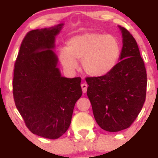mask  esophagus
<instances>
[{
	"instance_id": "esophagus-1",
	"label": "esophagus",
	"mask_w": 158,
	"mask_h": 158,
	"mask_svg": "<svg viewBox=\"0 0 158 158\" xmlns=\"http://www.w3.org/2000/svg\"><path fill=\"white\" fill-rule=\"evenodd\" d=\"M81 87H82V92H83V93H85V92H86V91H87V87H88L87 84L85 83V82H84V83H82V84H81Z\"/></svg>"
}]
</instances>
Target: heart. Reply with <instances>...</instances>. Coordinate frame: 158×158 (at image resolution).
Instances as JSON below:
<instances>
[{
	"instance_id": "1",
	"label": "heart",
	"mask_w": 158,
	"mask_h": 158,
	"mask_svg": "<svg viewBox=\"0 0 158 158\" xmlns=\"http://www.w3.org/2000/svg\"><path fill=\"white\" fill-rule=\"evenodd\" d=\"M121 54V44L116 36L98 32H88L72 36L66 47L60 51V60L68 70L79 67L87 75L100 77L109 74L116 66Z\"/></svg>"
}]
</instances>
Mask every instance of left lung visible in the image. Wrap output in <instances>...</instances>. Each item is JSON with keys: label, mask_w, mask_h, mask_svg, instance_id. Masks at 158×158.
Returning a JSON list of instances; mask_svg holds the SVG:
<instances>
[{"label": "left lung", "mask_w": 158, "mask_h": 158, "mask_svg": "<svg viewBox=\"0 0 158 158\" xmlns=\"http://www.w3.org/2000/svg\"><path fill=\"white\" fill-rule=\"evenodd\" d=\"M120 29L123 36L121 61L106 76L85 78L95 121L109 132L129 128L146 98L147 73L138 44L128 30Z\"/></svg>", "instance_id": "8db88e82"}]
</instances>
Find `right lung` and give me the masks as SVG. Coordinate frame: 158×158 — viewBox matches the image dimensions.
<instances>
[{"instance_id": "add662e5", "label": "right lung", "mask_w": 158, "mask_h": 158, "mask_svg": "<svg viewBox=\"0 0 158 158\" xmlns=\"http://www.w3.org/2000/svg\"><path fill=\"white\" fill-rule=\"evenodd\" d=\"M63 23L33 30L24 36L15 61L13 95L16 107L33 134L57 139L69 128L82 96L81 78L62 77L56 67L55 36Z\"/></svg>"}]
</instances>
